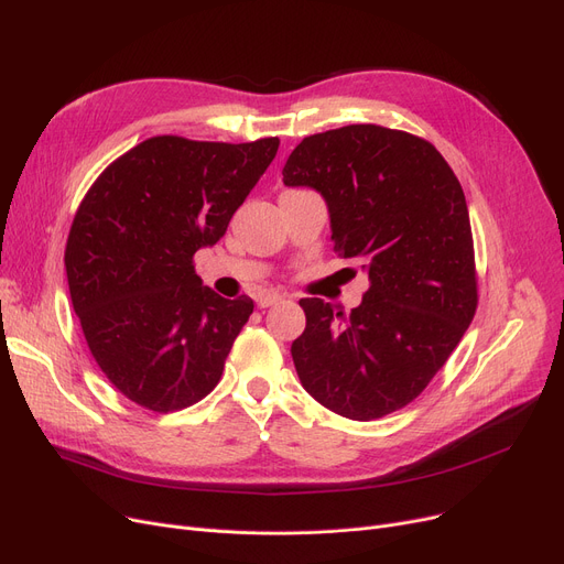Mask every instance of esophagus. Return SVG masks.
Segmentation results:
<instances>
[{
  "label": "esophagus",
  "mask_w": 564,
  "mask_h": 564,
  "mask_svg": "<svg viewBox=\"0 0 564 564\" xmlns=\"http://www.w3.org/2000/svg\"><path fill=\"white\" fill-rule=\"evenodd\" d=\"M283 300H285V297H283V294H279V292H260L256 304H258L260 308H270V306H274V304H279V302H283Z\"/></svg>",
  "instance_id": "34e87169"
}]
</instances>
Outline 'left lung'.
<instances>
[{"label": "left lung", "mask_w": 564, "mask_h": 564, "mask_svg": "<svg viewBox=\"0 0 564 564\" xmlns=\"http://www.w3.org/2000/svg\"><path fill=\"white\" fill-rule=\"evenodd\" d=\"M283 183L322 194L334 251L370 279L349 315L300 302L306 329L290 351L302 387L338 416H387L425 391L478 308L462 185L430 141L372 123L306 137Z\"/></svg>", "instance_id": "8db88e82"}]
</instances>
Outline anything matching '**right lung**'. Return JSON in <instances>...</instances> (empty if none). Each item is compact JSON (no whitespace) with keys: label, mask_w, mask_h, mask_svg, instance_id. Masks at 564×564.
<instances>
[{"label":"right lung","mask_w":564,"mask_h":564,"mask_svg":"<svg viewBox=\"0 0 564 564\" xmlns=\"http://www.w3.org/2000/svg\"><path fill=\"white\" fill-rule=\"evenodd\" d=\"M279 151L153 137L111 162L77 207L66 245L73 308L105 377L151 411L210 393L253 302L203 285L194 253L217 245Z\"/></svg>","instance_id":"1"}]
</instances>
